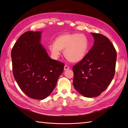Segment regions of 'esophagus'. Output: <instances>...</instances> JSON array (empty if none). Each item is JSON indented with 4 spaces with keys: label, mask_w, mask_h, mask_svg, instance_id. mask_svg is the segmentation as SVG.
I'll list each match as a JSON object with an SVG mask.
<instances>
[{
    "label": "esophagus",
    "mask_w": 128,
    "mask_h": 128,
    "mask_svg": "<svg viewBox=\"0 0 128 128\" xmlns=\"http://www.w3.org/2000/svg\"><path fill=\"white\" fill-rule=\"evenodd\" d=\"M70 68H69V67L68 66H67V65H65L64 66V70H68V69Z\"/></svg>",
    "instance_id": "obj_1"
}]
</instances>
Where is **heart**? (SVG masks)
I'll use <instances>...</instances> for the list:
<instances>
[{
    "label": "heart",
    "mask_w": 128,
    "mask_h": 128,
    "mask_svg": "<svg viewBox=\"0 0 128 128\" xmlns=\"http://www.w3.org/2000/svg\"><path fill=\"white\" fill-rule=\"evenodd\" d=\"M89 42L84 34L77 32L66 33L56 38L54 43L49 45V49L54 57H59L64 50L66 59L71 62H78L83 59L88 53Z\"/></svg>",
    "instance_id": "1"
}]
</instances>
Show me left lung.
Returning a JSON list of instances; mask_svg holds the SVG:
<instances>
[{"label":"left lung","instance_id":"1","mask_svg":"<svg viewBox=\"0 0 128 128\" xmlns=\"http://www.w3.org/2000/svg\"><path fill=\"white\" fill-rule=\"evenodd\" d=\"M94 39L92 48L83 59L73 66V86L82 95L96 97L107 89L115 72L116 49L106 36L91 33Z\"/></svg>","mask_w":128,"mask_h":128}]
</instances>
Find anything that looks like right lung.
I'll list each match as a JSON object with an SVG mask.
<instances>
[{
	"label": "right lung",
	"mask_w": 128,
	"mask_h": 128,
	"mask_svg": "<svg viewBox=\"0 0 128 128\" xmlns=\"http://www.w3.org/2000/svg\"><path fill=\"white\" fill-rule=\"evenodd\" d=\"M42 32L26 31L11 52L14 78L31 98L44 100L52 92L64 71V63L52 60L40 43Z\"/></svg>",
	"instance_id": "1"
}]
</instances>
